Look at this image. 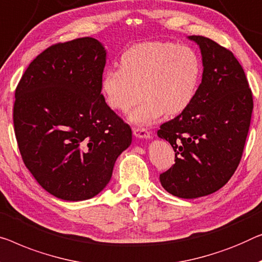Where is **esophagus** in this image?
Returning <instances> with one entry per match:
<instances>
[{
	"instance_id": "esophagus-1",
	"label": "esophagus",
	"mask_w": 262,
	"mask_h": 262,
	"mask_svg": "<svg viewBox=\"0 0 262 262\" xmlns=\"http://www.w3.org/2000/svg\"><path fill=\"white\" fill-rule=\"evenodd\" d=\"M133 133H134V135L139 139H149L150 138V132H148L146 128L134 127L133 128Z\"/></svg>"
}]
</instances>
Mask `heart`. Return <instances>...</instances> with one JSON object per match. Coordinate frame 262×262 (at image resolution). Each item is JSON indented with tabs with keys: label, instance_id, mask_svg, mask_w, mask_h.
<instances>
[{
	"label": "heart",
	"instance_id": "obj_1",
	"mask_svg": "<svg viewBox=\"0 0 262 262\" xmlns=\"http://www.w3.org/2000/svg\"><path fill=\"white\" fill-rule=\"evenodd\" d=\"M202 64L188 46L170 42H146L127 49L120 57V69H108L101 79V93L107 106L129 114L132 123L148 126L163 115L181 114L196 97Z\"/></svg>",
	"mask_w": 262,
	"mask_h": 262
}]
</instances>
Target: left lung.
<instances>
[{
	"instance_id": "obj_1",
	"label": "left lung",
	"mask_w": 262,
	"mask_h": 262,
	"mask_svg": "<svg viewBox=\"0 0 262 262\" xmlns=\"http://www.w3.org/2000/svg\"><path fill=\"white\" fill-rule=\"evenodd\" d=\"M188 38L200 47L204 73L189 108L158 130L175 151V163L160 175V182L174 196L196 199L224 187L239 166L253 96L231 50L208 37Z\"/></svg>"
}]
</instances>
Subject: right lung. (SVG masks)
I'll list each match as a JSON object with an SVG mask.
<instances>
[{"mask_svg": "<svg viewBox=\"0 0 262 262\" xmlns=\"http://www.w3.org/2000/svg\"><path fill=\"white\" fill-rule=\"evenodd\" d=\"M106 58L93 37L54 45L34 58L15 91L23 162L42 188L62 200L99 194L132 143L130 127L101 94Z\"/></svg>", "mask_w": 262, "mask_h": 262, "instance_id": "add662e5", "label": "right lung"}]
</instances>
